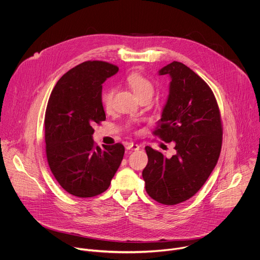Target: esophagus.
<instances>
[{
  "instance_id": "1",
  "label": "esophagus",
  "mask_w": 260,
  "mask_h": 260,
  "mask_svg": "<svg viewBox=\"0 0 260 260\" xmlns=\"http://www.w3.org/2000/svg\"><path fill=\"white\" fill-rule=\"evenodd\" d=\"M126 149L127 150H139L140 146L138 144H134V143H127L126 144Z\"/></svg>"
}]
</instances>
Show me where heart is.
I'll use <instances>...</instances> for the list:
<instances>
[{
  "instance_id": "1",
  "label": "heart",
  "mask_w": 260,
  "mask_h": 260,
  "mask_svg": "<svg viewBox=\"0 0 260 260\" xmlns=\"http://www.w3.org/2000/svg\"><path fill=\"white\" fill-rule=\"evenodd\" d=\"M127 84L135 92V94L140 99L144 95H152L153 93V85L146 77L141 75L140 73L134 72L128 75ZM112 100H113V89H107L102 93V105L106 111H110L112 108Z\"/></svg>"
}]
</instances>
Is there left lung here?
<instances>
[{
    "mask_svg": "<svg viewBox=\"0 0 260 260\" xmlns=\"http://www.w3.org/2000/svg\"><path fill=\"white\" fill-rule=\"evenodd\" d=\"M172 79L167 104L153 134L175 143V155L167 158L146 146L143 170L147 193L164 205L189 200L208 180L221 151L222 122L210 86L191 69L173 61L159 70Z\"/></svg>",
    "mask_w": 260,
    "mask_h": 260,
    "instance_id": "obj_1",
    "label": "left lung"
}]
</instances>
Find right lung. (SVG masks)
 Returning <instances> with one entry per match:
<instances>
[{
  "mask_svg": "<svg viewBox=\"0 0 260 260\" xmlns=\"http://www.w3.org/2000/svg\"><path fill=\"white\" fill-rule=\"evenodd\" d=\"M117 72L112 63L84 61L68 71L49 96L44 119L47 161L72 196L91 198L106 191L123 158L122 144L101 149L92 140L93 124L106 119L102 84Z\"/></svg>",
  "mask_w": 260,
  "mask_h": 260,
  "instance_id": "obj_1",
  "label": "right lung"
}]
</instances>
